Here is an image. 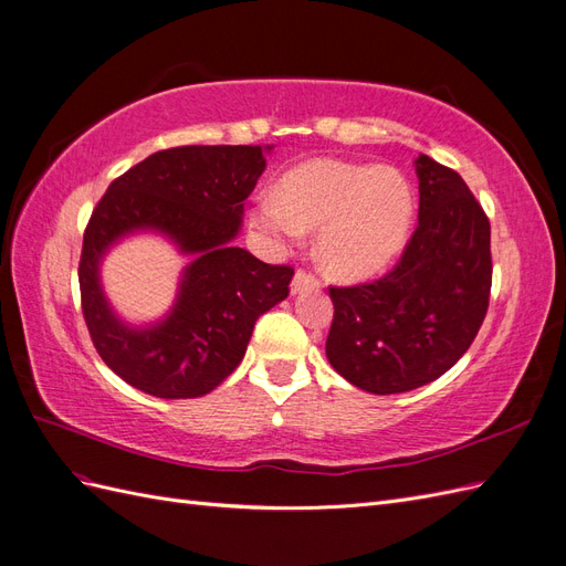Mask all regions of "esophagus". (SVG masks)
<instances>
[{
	"mask_svg": "<svg viewBox=\"0 0 566 566\" xmlns=\"http://www.w3.org/2000/svg\"><path fill=\"white\" fill-rule=\"evenodd\" d=\"M316 287H318V281L312 276V273L297 271V273H295V279H293V283H290V293H293V295H300V293H304V290H316Z\"/></svg>",
	"mask_w": 566,
	"mask_h": 566,
	"instance_id": "esophagus-1",
	"label": "esophagus"
}]
</instances>
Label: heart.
Returning <instances> with one entry per match:
<instances>
[{
  "instance_id": "heart-1",
  "label": "heart",
  "mask_w": 566,
  "mask_h": 566,
  "mask_svg": "<svg viewBox=\"0 0 566 566\" xmlns=\"http://www.w3.org/2000/svg\"><path fill=\"white\" fill-rule=\"evenodd\" d=\"M416 200L403 175L378 165L312 160L264 191L254 224L276 245L318 231V256L333 276L368 279L397 256L413 224Z\"/></svg>"
}]
</instances>
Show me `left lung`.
Returning a JSON list of instances; mask_svg holds the SVG:
<instances>
[{
	"label": "left lung",
	"instance_id": "left-lung-1",
	"mask_svg": "<svg viewBox=\"0 0 566 566\" xmlns=\"http://www.w3.org/2000/svg\"><path fill=\"white\" fill-rule=\"evenodd\" d=\"M418 229L385 279L331 287L325 356L354 387L399 394L437 380L476 337L491 293V227L468 184L416 158Z\"/></svg>",
	"mask_w": 566,
	"mask_h": 566
}]
</instances>
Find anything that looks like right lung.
<instances>
[{"label":"right lung","instance_id":"obj_1","mask_svg":"<svg viewBox=\"0 0 566 566\" xmlns=\"http://www.w3.org/2000/svg\"><path fill=\"white\" fill-rule=\"evenodd\" d=\"M271 146H179L117 177L84 231L82 314L104 364L158 399L210 394L243 361L254 321L287 297L293 269L264 264L233 241L245 198ZM134 232H158L192 260L178 300L156 324L132 326L99 285L107 250Z\"/></svg>","mask_w":566,"mask_h":566}]
</instances>
